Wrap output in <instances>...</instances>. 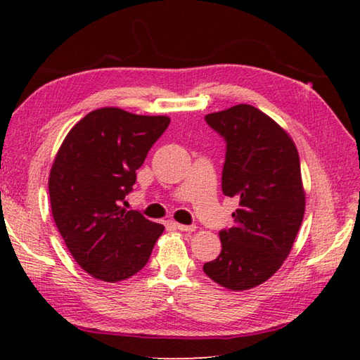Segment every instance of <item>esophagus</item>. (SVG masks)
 Instances as JSON below:
<instances>
[{
    "instance_id": "34e87169",
    "label": "esophagus",
    "mask_w": 360,
    "mask_h": 360,
    "mask_svg": "<svg viewBox=\"0 0 360 360\" xmlns=\"http://www.w3.org/2000/svg\"><path fill=\"white\" fill-rule=\"evenodd\" d=\"M174 227L181 230V231H195V229H197L195 225H184V224H179V222H176Z\"/></svg>"
}]
</instances>
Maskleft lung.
I'll return each mask as SVG.
<instances>
[{
  "label": "left lung",
  "instance_id": "1",
  "mask_svg": "<svg viewBox=\"0 0 360 360\" xmlns=\"http://www.w3.org/2000/svg\"><path fill=\"white\" fill-rule=\"evenodd\" d=\"M227 141L222 192L240 200L233 227L222 230V251L203 271L241 292L265 283L288 259L304 214L300 158L294 139L270 115L236 105L205 115Z\"/></svg>",
  "mask_w": 360,
  "mask_h": 360
}]
</instances>
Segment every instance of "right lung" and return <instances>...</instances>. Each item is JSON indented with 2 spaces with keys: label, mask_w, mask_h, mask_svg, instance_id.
<instances>
[{
  "label": "right lung",
  "mask_w": 360,
  "mask_h": 360,
  "mask_svg": "<svg viewBox=\"0 0 360 360\" xmlns=\"http://www.w3.org/2000/svg\"><path fill=\"white\" fill-rule=\"evenodd\" d=\"M168 125V115L95 109L68 131L53 158L49 174L53 222L77 265L100 281L136 275L165 230L120 202Z\"/></svg>",
  "instance_id": "obj_1"
}]
</instances>
